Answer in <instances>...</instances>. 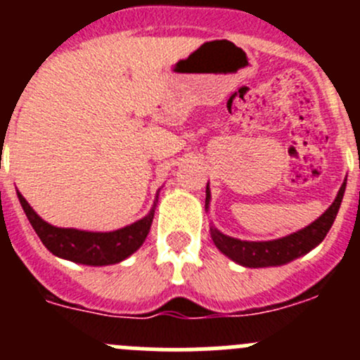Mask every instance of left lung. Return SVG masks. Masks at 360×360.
Listing matches in <instances>:
<instances>
[{
  "label": "left lung",
  "instance_id": "8db88e82",
  "mask_svg": "<svg viewBox=\"0 0 360 360\" xmlns=\"http://www.w3.org/2000/svg\"><path fill=\"white\" fill-rule=\"evenodd\" d=\"M345 188L347 183L343 181L340 191H338L335 202L329 205V209L322 214L319 219L314 223L308 224L303 230L296 231V233L288 235V237L277 238V240H268V242H248V240H238V238L228 237V235L221 233L214 226H210V237H212L214 245L233 259L235 263L242 264L248 268H266V266H281V264L289 263V261L296 259V257L303 256V254L310 252L311 249L317 248L328 231L331 230L333 223L336 219V214L340 210L341 200H343ZM205 207L209 205L210 200V190L207 184L205 190Z\"/></svg>",
  "mask_w": 360,
  "mask_h": 360
}]
</instances>
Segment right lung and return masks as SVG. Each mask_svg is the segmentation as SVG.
Returning <instances> with one entry per match:
<instances>
[{
	"label": "right lung",
	"instance_id": "1",
	"mask_svg": "<svg viewBox=\"0 0 360 360\" xmlns=\"http://www.w3.org/2000/svg\"><path fill=\"white\" fill-rule=\"evenodd\" d=\"M17 197L32 230L53 256L69 259L72 263L89 264V266H106V264L120 263L136 252L150 233L155 207H157V202H155L148 216L120 230L85 231L76 230V228L52 226L32 210V207L25 202L19 191H17Z\"/></svg>",
	"mask_w": 360,
	"mask_h": 360
}]
</instances>
